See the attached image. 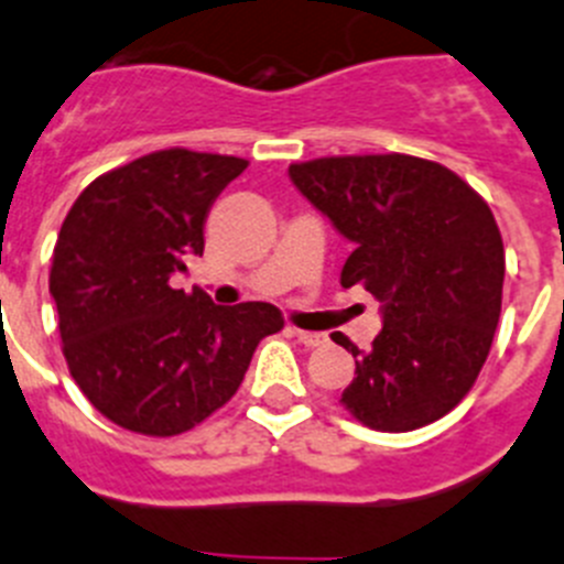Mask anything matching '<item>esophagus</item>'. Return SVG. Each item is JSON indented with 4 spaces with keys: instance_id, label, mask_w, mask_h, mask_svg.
<instances>
[{
    "instance_id": "1",
    "label": "esophagus",
    "mask_w": 564,
    "mask_h": 564,
    "mask_svg": "<svg viewBox=\"0 0 564 564\" xmlns=\"http://www.w3.org/2000/svg\"><path fill=\"white\" fill-rule=\"evenodd\" d=\"M292 334L297 336L300 345H306V347H319L328 341V336L323 334V330H300V328H292Z\"/></svg>"
}]
</instances>
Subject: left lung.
I'll return each mask as SVG.
<instances>
[{
    "label": "left lung",
    "instance_id": "8db88e82",
    "mask_svg": "<svg viewBox=\"0 0 564 564\" xmlns=\"http://www.w3.org/2000/svg\"><path fill=\"white\" fill-rule=\"evenodd\" d=\"M289 177L354 252L341 286L381 303L370 350L356 359L341 406L376 431H414L445 417L476 383L503 294V241L476 188L425 158L330 155L292 163Z\"/></svg>",
    "mask_w": 564,
    "mask_h": 564
}]
</instances>
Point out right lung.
Listing matches in <instances>:
<instances>
[{"instance_id":"right-lung-1","label":"right lung","mask_w":564,"mask_h":564,"mask_svg":"<svg viewBox=\"0 0 564 564\" xmlns=\"http://www.w3.org/2000/svg\"><path fill=\"white\" fill-rule=\"evenodd\" d=\"M245 158L158 150L83 188L57 234L50 292L63 356L91 406L147 436L192 431L239 389L258 341L283 317L270 303L214 306L172 286L203 256L210 205Z\"/></svg>"}]
</instances>
